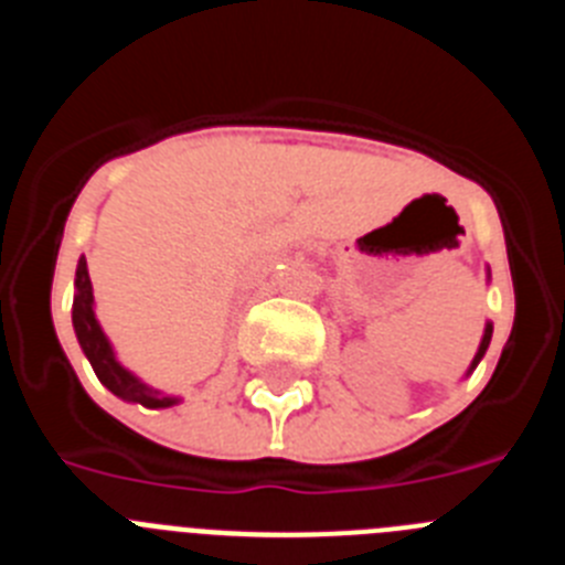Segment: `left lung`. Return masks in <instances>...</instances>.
I'll use <instances>...</instances> for the list:
<instances>
[{
	"label": "left lung",
	"instance_id": "obj_1",
	"mask_svg": "<svg viewBox=\"0 0 565 565\" xmlns=\"http://www.w3.org/2000/svg\"><path fill=\"white\" fill-rule=\"evenodd\" d=\"M489 339H492V322H487V328H483L481 344H478V353H476V359H472V364H469V371H467V373H472V371H476V367H478V362H481L483 353H487V348H489Z\"/></svg>",
	"mask_w": 565,
	"mask_h": 565
}]
</instances>
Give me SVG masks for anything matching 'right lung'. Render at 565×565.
Masks as SVG:
<instances>
[{"label": "right lung", "instance_id": "1", "mask_svg": "<svg viewBox=\"0 0 565 565\" xmlns=\"http://www.w3.org/2000/svg\"><path fill=\"white\" fill-rule=\"evenodd\" d=\"M96 299H93V282H89V271H87V259H78L76 268V297H73V328H76L78 344H82L84 356L89 359L93 364V371H96L98 382L107 387L109 393H115L124 402H135L143 404V407H172L181 398L178 396H163L161 391H154L149 387L147 382L129 373L118 359H115L113 344H109L107 333L102 331L96 319Z\"/></svg>", "mask_w": 565, "mask_h": 565}]
</instances>
